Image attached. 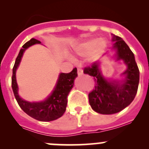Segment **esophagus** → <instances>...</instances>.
I'll return each mask as SVG.
<instances>
[{
	"mask_svg": "<svg viewBox=\"0 0 149 149\" xmlns=\"http://www.w3.org/2000/svg\"><path fill=\"white\" fill-rule=\"evenodd\" d=\"M77 71H78V75H79V76H81V75H83V70H82L81 68H78Z\"/></svg>",
	"mask_w": 149,
	"mask_h": 149,
	"instance_id": "obj_1",
	"label": "esophagus"
}]
</instances>
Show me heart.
<instances>
[{
	"label": "heart",
	"mask_w": 149,
	"mask_h": 149,
	"mask_svg": "<svg viewBox=\"0 0 149 149\" xmlns=\"http://www.w3.org/2000/svg\"><path fill=\"white\" fill-rule=\"evenodd\" d=\"M107 43L103 39H91L84 42L77 49V53L80 55H86L93 50L94 55H100L106 48Z\"/></svg>",
	"instance_id": "obj_1"
}]
</instances>
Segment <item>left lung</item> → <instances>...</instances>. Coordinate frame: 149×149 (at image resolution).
I'll return each instance as SVG.
<instances>
[{"label": "left lung", "instance_id": "obj_1", "mask_svg": "<svg viewBox=\"0 0 149 149\" xmlns=\"http://www.w3.org/2000/svg\"><path fill=\"white\" fill-rule=\"evenodd\" d=\"M113 49L116 50L117 61L123 60L127 69L123 73L121 81H109L102 76L99 68L100 63H93L86 67L84 73L94 77L95 88L88 94V101L93 110L103 115L118 113L128 106L134 100L139 84V69L134 54L124 40L113 36Z\"/></svg>", "mask_w": 149, "mask_h": 149}]
</instances>
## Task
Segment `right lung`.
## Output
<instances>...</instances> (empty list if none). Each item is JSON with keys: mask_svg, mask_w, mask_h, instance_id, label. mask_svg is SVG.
<instances>
[{"mask_svg": "<svg viewBox=\"0 0 149 149\" xmlns=\"http://www.w3.org/2000/svg\"><path fill=\"white\" fill-rule=\"evenodd\" d=\"M41 42L36 39H31L25 43L20 49L13 68V75L11 79V86L15 98L22 110L34 119L40 121H52L63 116L65 112L68 102V96L73 86V82L77 77V68H75L68 73H61L59 75L56 85L50 95L41 102H30L23 100L18 93L19 87L16 79V69L20 64L23 54L29 47L34 44H40Z\"/></svg>", "mask_w": 149, "mask_h": 149, "instance_id": "obj_1", "label": "right lung"}]
</instances>
